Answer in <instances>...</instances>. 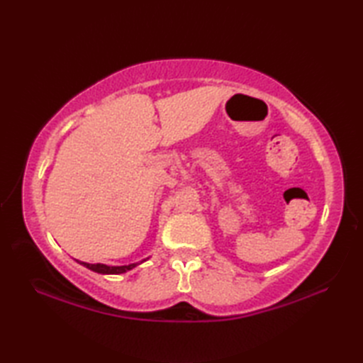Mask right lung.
<instances>
[{
	"mask_svg": "<svg viewBox=\"0 0 363 363\" xmlns=\"http://www.w3.org/2000/svg\"><path fill=\"white\" fill-rule=\"evenodd\" d=\"M78 262L81 265L91 269V272L99 273V274H121V273H126L128 269H133L134 267L138 265V264H130V265H121V267H109V265H104V264H87V262H81V260H78ZM142 262H140V264H142Z\"/></svg>",
	"mask_w": 363,
	"mask_h": 363,
	"instance_id": "right-lung-1",
	"label": "right lung"
}]
</instances>
